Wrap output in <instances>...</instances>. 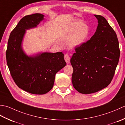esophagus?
Masks as SVG:
<instances>
[{
    "mask_svg": "<svg viewBox=\"0 0 125 125\" xmlns=\"http://www.w3.org/2000/svg\"><path fill=\"white\" fill-rule=\"evenodd\" d=\"M64 60L65 61V62H67V64H69L70 63V58L69 55L68 54H65L64 55Z\"/></svg>",
    "mask_w": 125,
    "mask_h": 125,
    "instance_id": "1",
    "label": "esophagus"
}]
</instances>
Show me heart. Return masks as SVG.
Returning a JSON list of instances; mask_svg holds the SVG:
<instances>
[{
	"label": "heart",
	"instance_id": "obj_1",
	"mask_svg": "<svg viewBox=\"0 0 125 125\" xmlns=\"http://www.w3.org/2000/svg\"><path fill=\"white\" fill-rule=\"evenodd\" d=\"M89 34V28L86 25L79 21L73 22L68 26L65 34L67 44L70 48H75L85 41Z\"/></svg>",
	"mask_w": 125,
	"mask_h": 125
}]
</instances>
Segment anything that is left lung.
Masks as SVG:
<instances>
[{"mask_svg":"<svg viewBox=\"0 0 125 125\" xmlns=\"http://www.w3.org/2000/svg\"><path fill=\"white\" fill-rule=\"evenodd\" d=\"M98 20L96 31L86 42L75 48L70 60L73 85L81 94H90L105 88L112 81L120 57L117 36L104 17Z\"/></svg>","mask_w":125,"mask_h":125,"instance_id":"1","label":"left lung"}]
</instances>
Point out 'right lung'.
I'll return each mask as SVG.
<instances>
[{"label":"right lung","mask_w":125,"mask_h":125,"mask_svg":"<svg viewBox=\"0 0 125 125\" xmlns=\"http://www.w3.org/2000/svg\"><path fill=\"white\" fill-rule=\"evenodd\" d=\"M44 17L35 13L22 18L10 34L6 54L8 67L15 84L35 94L49 92L54 86L56 73L66 65L62 52L28 56L23 51L22 42L26 30L36 27Z\"/></svg>","instance_id":"obj_1"}]
</instances>
